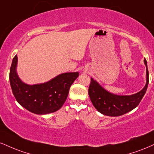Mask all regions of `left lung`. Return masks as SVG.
Wrapping results in <instances>:
<instances>
[{"mask_svg":"<svg viewBox=\"0 0 154 154\" xmlns=\"http://www.w3.org/2000/svg\"><path fill=\"white\" fill-rule=\"evenodd\" d=\"M146 66V84L138 93L131 95H116L103 89L96 81L91 78L88 89V94L95 109L104 115L118 116L132 111L138 106L147 90L149 82V74L147 61L144 59Z\"/></svg>","mask_w":154,"mask_h":154,"instance_id":"obj_1","label":"left lung"}]
</instances>
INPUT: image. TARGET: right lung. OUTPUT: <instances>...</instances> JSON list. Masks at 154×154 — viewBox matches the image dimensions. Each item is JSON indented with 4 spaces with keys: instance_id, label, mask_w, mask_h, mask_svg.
I'll use <instances>...</instances> for the list:
<instances>
[{
    "instance_id": "obj_1",
    "label": "right lung",
    "mask_w": 154,
    "mask_h": 154,
    "mask_svg": "<svg viewBox=\"0 0 154 154\" xmlns=\"http://www.w3.org/2000/svg\"><path fill=\"white\" fill-rule=\"evenodd\" d=\"M17 56L10 68L9 80L16 100L26 110L36 114H47L59 110L66 101L69 88L78 77V72L61 74L43 84H24L16 72Z\"/></svg>"
}]
</instances>
